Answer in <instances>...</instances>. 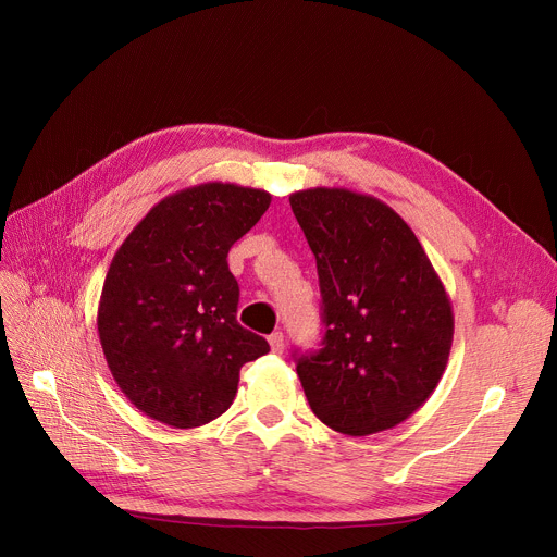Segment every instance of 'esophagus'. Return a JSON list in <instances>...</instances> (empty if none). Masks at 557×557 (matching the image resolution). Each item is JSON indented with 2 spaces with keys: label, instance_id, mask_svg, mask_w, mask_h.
Masks as SVG:
<instances>
[{
  "label": "esophagus",
  "instance_id": "34e87169",
  "mask_svg": "<svg viewBox=\"0 0 557 557\" xmlns=\"http://www.w3.org/2000/svg\"><path fill=\"white\" fill-rule=\"evenodd\" d=\"M269 343H271V349L275 355H282L284 352V334L282 332H273L269 336Z\"/></svg>",
  "mask_w": 557,
  "mask_h": 557
}]
</instances>
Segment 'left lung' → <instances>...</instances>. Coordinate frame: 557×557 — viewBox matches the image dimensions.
Masks as SVG:
<instances>
[{"label":"left lung","mask_w":557,"mask_h":557,"mask_svg":"<svg viewBox=\"0 0 557 557\" xmlns=\"http://www.w3.org/2000/svg\"><path fill=\"white\" fill-rule=\"evenodd\" d=\"M323 296V347L298 359L315 418L370 435L411 418L449 361L454 311L406 221L374 196L313 187L288 196Z\"/></svg>","instance_id":"obj_1"}]
</instances>
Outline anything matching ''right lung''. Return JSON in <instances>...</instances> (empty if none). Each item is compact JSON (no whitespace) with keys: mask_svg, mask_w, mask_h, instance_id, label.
I'll list each match as a JSON object with an SVG mask.
<instances>
[{"mask_svg":"<svg viewBox=\"0 0 557 557\" xmlns=\"http://www.w3.org/2000/svg\"><path fill=\"white\" fill-rule=\"evenodd\" d=\"M271 194L205 183L162 198L114 252L97 327L116 386L173 429L223 416L244 363L269 352L237 323L232 244L269 210Z\"/></svg>","mask_w":557,"mask_h":557,"instance_id":"add662e5","label":"right lung"}]
</instances>
